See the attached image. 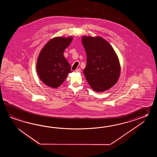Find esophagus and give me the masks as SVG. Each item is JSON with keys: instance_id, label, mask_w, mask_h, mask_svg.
I'll return each mask as SVG.
<instances>
[{"instance_id": "34e87169", "label": "esophagus", "mask_w": 157, "mask_h": 157, "mask_svg": "<svg viewBox=\"0 0 157 157\" xmlns=\"http://www.w3.org/2000/svg\"><path fill=\"white\" fill-rule=\"evenodd\" d=\"M75 72H81V69L80 68H77V69L75 70Z\"/></svg>"}]
</instances>
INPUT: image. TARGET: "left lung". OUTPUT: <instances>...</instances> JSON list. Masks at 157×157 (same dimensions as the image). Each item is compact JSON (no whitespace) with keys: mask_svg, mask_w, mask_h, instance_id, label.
Instances as JSON below:
<instances>
[{"mask_svg":"<svg viewBox=\"0 0 157 157\" xmlns=\"http://www.w3.org/2000/svg\"><path fill=\"white\" fill-rule=\"evenodd\" d=\"M81 40L86 53L83 73L87 82L96 92L109 89L120 76V63L116 52L101 37L83 35Z\"/></svg>","mask_w":157,"mask_h":157,"instance_id":"1","label":"left lung"}]
</instances>
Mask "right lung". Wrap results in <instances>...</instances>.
<instances>
[{
  "label": "right lung",
  "instance_id": "right-lung-1",
  "mask_svg": "<svg viewBox=\"0 0 157 157\" xmlns=\"http://www.w3.org/2000/svg\"><path fill=\"white\" fill-rule=\"evenodd\" d=\"M73 40V36H57L48 41L37 57L36 71L45 85L56 89L71 73L70 64L63 52Z\"/></svg>",
  "mask_w": 157,
  "mask_h": 157
}]
</instances>
